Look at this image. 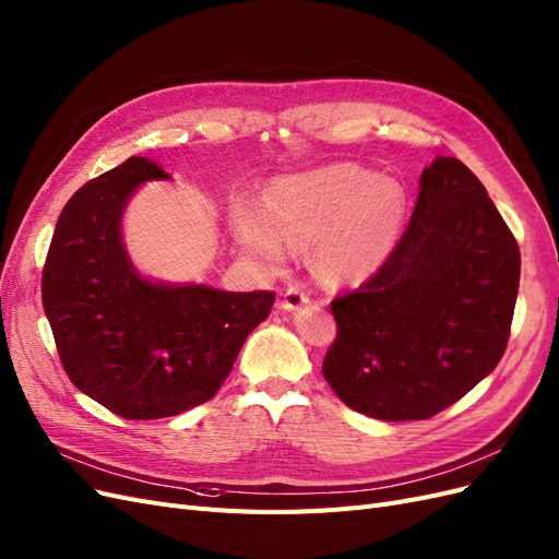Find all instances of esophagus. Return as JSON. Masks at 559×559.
<instances>
[{
  "instance_id": "34e87169",
  "label": "esophagus",
  "mask_w": 559,
  "mask_h": 559,
  "mask_svg": "<svg viewBox=\"0 0 559 559\" xmlns=\"http://www.w3.org/2000/svg\"><path fill=\"white\" fill-rule=\"evenodd\" d=\"M306 301H309V293H306V287L301 283H295L290 287H285L281 306H283V311H295V309H299V306H304Z\"/></svg>"
}]
</instances>
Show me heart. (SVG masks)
<instances>
[{
  "instance_id": "obj_1",
  "label": "heart",
  "mask_w": 559,
  "mask_h": 559,
  "mask_svg": "<svg viewBox=\"0 0 559 559\" xmlns=\"http://www.w3.org/2000/svg\"><path fill=\"white\" fill-rule=\"evenodd\" d=\"M406 213V192L394 178L332 165L276 183L266 209L237 204L231 223L241 246L262 262L278 266L293 248L313 246L318 276L348 285L385 264L402 239Z\"/></svg>"
}]
</instances>
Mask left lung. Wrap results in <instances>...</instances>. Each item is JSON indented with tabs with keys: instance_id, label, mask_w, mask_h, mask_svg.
Wrapping results in <instances>:
<instances>
[{
	"instance_id": "obj_1",
	"label": "left lung",
	"mask_w": 559,
	"mask_h": 559,
	"mask_svg": "<svg viewBox=\"0 0 559 559\" xmlns=\"http://www.w3.org/2000/svg\"><path fill=\"white\" fill-rule=\"evenodd\" d=\"M518 283L520 248L488 190L457 157H437L392 255L330 304L322 373L369 418L437 416L499 365Z\"/></svg>"
}]
</instances>
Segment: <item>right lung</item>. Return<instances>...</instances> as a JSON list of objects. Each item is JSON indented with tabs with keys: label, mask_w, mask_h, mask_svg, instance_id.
<instances>
[{
	"label": "right lung",
	"mask_w": 559,
	"mask_h": 559,
	"mask_svg": "<svg viewBox=\"0 0 559 559\" xmlns=\"http://www.w3.org/2000/svg\"><path fill=\"white\" fill-rule=\"evenodd\" d=\"M155 178L169 174L130 157L71 194L41 274L69 381L128 420L169 418L209 402L276 299L269 290L141 278L120 241V215L134 188Z\"/></svg>",
	"instance_id": "right-lung-1"
}]
</instances>
